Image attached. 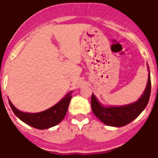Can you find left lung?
Wrapping results in <instances>:
<instances>
[{"label":"left lung","instance_id":"obj_1","mask_svg":"<svg viewBox=\"0 0 158 158\" xmlns=\"http://www.w3.org/2000/svg\"><path fill=\"white\" fill-rule=\"evenodd\" d=\"M148 78L144 92L137 101L124 106H103L94 94L91 98L93 112L105 125L113 127H122L136 119L147 106L151 94V79L148 65Z\"/></svg>","mask_w":158,"mask_h":158}]
</instances>
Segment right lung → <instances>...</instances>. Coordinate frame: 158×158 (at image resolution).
I'll return each mask as SVG.
<instances>
[{
  "label": "right lung",
  "mask_w": 158,
  "mask_h": 158,
  "mask_svg": "<svg viewBox=\"0 0 158 158\" xmlns=\"http://www.w3.org/2000/svg\"><path fill=\"white\" fill-rule=\"evenodd\" d=\"M71 94L72 92L68 93L59 102L41 112H23L18 110L10 100L9 103L15 115L23 122L38 130H45L58 125L64 119L71 100Z\"/></svg>",
  "instance_id": "obj_1"
}]
</instances>
